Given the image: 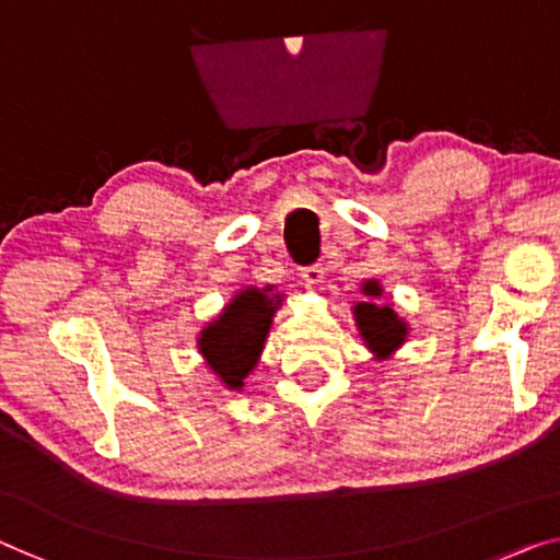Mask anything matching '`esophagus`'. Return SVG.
<instances>
[{
    "instance_id": "esophagus-1",
    "label": "esophagus",
    "mask_w": 560,
    "mask_h": 560,
    "mask_svg": "<svg viewBox=\"0 0 560 560\" xmlns=\"http://www.w3.org/2000/svg\"><path fill=\"white\" fill-rule=\"evenodd\" d=\"M302 279L306 283H319L324 279V266L322 264H312V266H304L302 269Z\"/></svg>"
}]
</instances>
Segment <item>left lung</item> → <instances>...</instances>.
<instances>
[{
    "label": "left lung",
    "instance_id": "8db88e82",
    "mask_svg": "<svg viewBox=\"0 0 560 560\" xmlns=\"http://www.w3.org/2000/svg\"><path fill=\"white\" fill-rule=\"evenodd\" d=\"M364 294L380 296L382 294L380 283L366 281ZM354 316H357V327H360L364 341L377 354H389L392 349H397L405 341L407 329H405V324L397 319V314L392 312V306H377V304L362 302L354 306Z\"/></svg>",
    "mask_w": 560,
    "mask_h": 560
}]
</instances>
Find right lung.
Wrapping results in <instances>:
<instances>
[{
  "instance_id": "obj_1",
  "label": "right lung",
  "mask_w": 560,
  "mask_h": 560,
  "mask_svg": "<svg viewBox=\"0 0 560 560\" xmlns=\"http://www.w3.org/2000/svg\"><path fill=\"white\" fill-rule=\"evenodd\" d=\"M271 289H246L233 299L219 319L206 327L198 339L200 354L231 389L244 385V377L254 370L256 357L261 354L266 331L277 302L269 296Z\"/></svg>"
}]
</instances>
